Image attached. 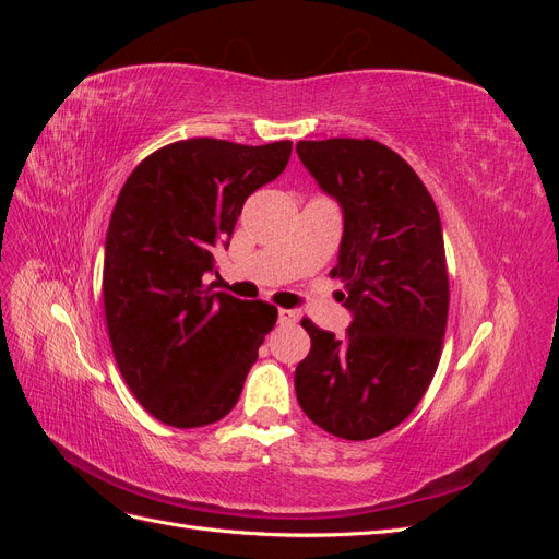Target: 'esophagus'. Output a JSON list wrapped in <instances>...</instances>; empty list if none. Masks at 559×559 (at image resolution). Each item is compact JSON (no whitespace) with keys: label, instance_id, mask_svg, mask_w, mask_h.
<instances>
[{"label":"esophagus","instance_id":"esophagus-1","mask_svg":"<svg viewBox=\"0 0 559 559\" xmlns=\"http://www.w3.org/2000/svg\"><path fill=\"white\" fill-rule=\"evenodd\" d=\"M277 321H280L282 326L296 324V321H298V312H296V310H286V308H280V310H277Z\"/></svg>","mask_w":559,"mask_h":559}]
</instances>
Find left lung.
Listing matches in <instances>:
<instances>
[{
  "instance_id": "obj_1",
  "label": "left lung",
  "mask_w": 559,
  "mask_h": 559,
  "mask_svg": "<svg viewBox=\"0 0 559 559\" xmlns=\"http://www.w3.org/2000/svg\"><path fill=\"white\" fill-rule=\"evenodd\" d=\"M296 151L343 210L331 275L352 312L345 341L300 321L312 347L296 368V396L317 427L368 441L415 411L441 359L450 302L441 216L413 167L380 142L335 138Z\"/></svg>"
}]
</instances>
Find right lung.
Masks as SVG:
<instances>
[{"mask_svg":"<svg viewBox=\"0 0 559 559\" xmlns=\"http://www.w3.org/2000/svg\"><path fill=\"white\" fill-rule=\"evenodd\" d=\"M292 142L186 140L134 167L111 212L103 298L121 376L144 411L205 427L238 403L277 308L202 284L245 200L282 175Z\"/></svg>","mask_w":559,"mask_h":559,"instance_id":"obj_1","label":"right lung"}]
</instances>
